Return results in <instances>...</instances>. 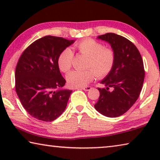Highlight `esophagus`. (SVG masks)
Listing matches in <instances>:
<instances>
[{
	"instance_id": "34e87169",
	"label": "esophagus",
	"mask_w": 160,
	"mask_h": 160,
	"mask_svg": "<svg viewBox=\"0 0 160 160\" xmlns=\"http://www.w3.org/2000/svg\"><path fill=\"white\" fill-rule=\"evenodd\" d=\"M80 89H82V90L85 91H90L92 89V88L90 86H88V87H82V88H80Z\"/></svg>"
}]
</instances>
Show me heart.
Here are the masks:
<instances>
[{"instance_id": "obj_1", "label": "heart", "mask_w": 160, "mask_h": 160, "mask_svg": "<svg viewBox=\"0 0 160 160\" xmlns=\"http://www.w3.org/2000/svg\"><path fill=\"white\" fill-rule=\"evenodd\" d=\"M74 48L80 53L87 56L85 71L73 70L67 75L68 85L72 88H80L91 82L94 77L103 78L109 73L115 63V53L110 48L92 39H84L78 42ZM74 54L70 48H66L58 58V66L61 71L68 72L72 67ZM91 69H90V68Z\"/></svg>"}]
</instances>
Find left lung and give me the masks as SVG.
Returning <instances> with one entry per match:
<instances>
[{"label":"left lung","mask_w":160,"mask_h":160,"mask_svg":"<svg viewBox=\"0 0 160 160\" xmlns=\"http://www.w3.org/2000/svg\"><path fill=\"white\" fill-rule=\"evenodd\" d=\"M111 45L115 63L101 82L99 97L94 108L101 114L113 118L126 113L138 98L145 78L142 58L137 47L121 35L107 33L97 37ZM112 88L109 91V88Z\"/></svg>","instance_id":"obj_1"}]
</instances>
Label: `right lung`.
<instances>
[{"label":"right lung","instance_id":"add662e5","mask_svg":"<svg viewBox=\"0 0 160 160\" xmlns=\"http://www.w3.org/2000/svg\"><path fill=\"white\" fill-rule=\"evenodd\" d=\"M75 40L46 36L24 51L15 69V90L21 104L34 118L52 121L66 109L72 90L63 88L58 58Z\"/></svg>","mask_w":160,"mask_h":160}]
</instances>
